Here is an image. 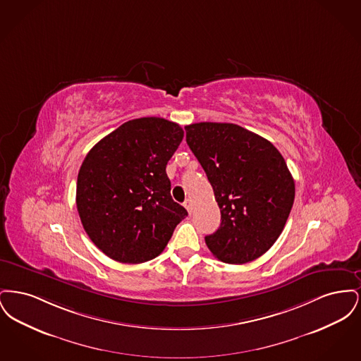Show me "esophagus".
<instances>
[{"label":"esophagus","mask_w":361,"mask_h":361,"mask_svg":"<svg viewBox=\"0 0 361 361\" xmlns=\"http://www.w3.org/2000/svg\"><path fill=\"white\" fill-rule=\"evenodd\" d=\"M184 206H185V208L188 209L189 214H192V209H193V203H192V200H190V199H187V200H185Z\"/></svg>","instance_id":"obj_1"}]
</instances>
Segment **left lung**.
Listing matches in <instances>:
<instances>
[{
  "mask_svg": "<svg viewBox=\"0 0 361 361\" xmlns=\"http://www.w3.org/2000/svg\"><path fill=\"white\" fill-rule=\"evenodd\" d=\"M185 131L221 208L219 228L206 237L208 249L237 265L262 256L281 234L295 199L283 155L265 137L233 123H195Z\"/></svg>",
  "mask_w": 361,
  "mask_h": 361,
  "instance_id": "left-lung-1",
  "label": "left lung"
}]
</instances>
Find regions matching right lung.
<instances>
[{
	"mask_svg": "<svg viewBox=\"0 0 361 361\" xmlns=\"http://www.w3.org/2000/svg\"><path fill=\"white\" fill-rule=\"evenodd\" d=\"M184 137L162 118H140L96 143L80 168L77 209L108 257L140 264L159 256L187 209L171 196L168 161Z\"/></svg>",
	"mask_w": 361,
	"mask_h": 361,
	"instance_id": "1",
	"label": "right lung"
}]
</instances>
